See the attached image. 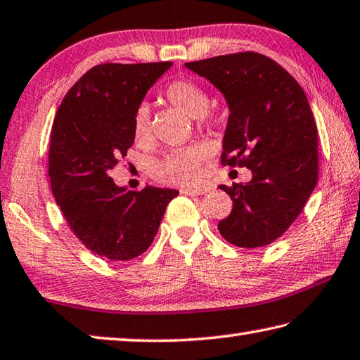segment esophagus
Instances as JSON below:
<instances>
[{"mask_svg": "<svg viewBox=\"0 0 360 360\" xmlns=\"http://www.w3.org/2000/svg\"><path fill=\"white\" fill-rule=\"evenodd\" d=\"M184 195H188V197H198V195H202L207 192L206 187H186L181 191Z\"/></svg>", "mask_w": 360, "mask_h": 360, "instance_id": "34e87169", "label": "esophagus"}]
</instances>
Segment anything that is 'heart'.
Here are the masks:
<instances>
[{
	"instance_id": "heart-1",
	"label": "heart",
	"mask_w": 360,
	"mask_h": 360,
	"mask_svg": "<svg viewBox=\"0 0 360 360\" xmlns=\"http://www.w3.org/2000/svg\"><path fill=\"white\" fill-rule=\"evenodd\" d=\"M165 94L174 107L181 108L191 117H197L201 126L211 122V116L206 112L209 107V96L200 84L188 80L173 82L168 84ZM134 135L136 141H145L151 135V117H149V108L146 105H140L135 110ZM201 163L202 153L200 149H179L155 163L154 174L159 179L172 182V184L193 186L201 176Z\"/></svg>"
}]
</instances>
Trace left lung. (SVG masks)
<instances>
[{
	"label": "left lung",
	"instance_id": "1",
	"mask_svg": "<svg viewBox=\"0 0 360 360\" xmlns=\"http://www.w3.org/2000/svg\"><path fill=\"white\" fill-rule=\"evenodd\" d=\"M225 97L221 163L247 167L252 179L220 186L233 200L219 221L228 243L263 247L288 230L318 181V130L300 84L280 64L245 51L186 63Z\"/></svg>",
	"mask_w": 360,
	"mask_h": 360
}]
</instances>
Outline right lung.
<instances>
[{
    "label": "right lung",
    "instance_id": "right-lung-1",
    "mask_svg": "<svg viewBox=\"0 0 360 360\" xmlns=\"http://www.w3.org/2000/svg\"><path fill=\"white\" fill-rule=\"evenodd\" d=\"M173 63L99 64L64 97L51 127V192L80 243L110 261L146 252L174 188L116 186L112 172L134 145V115Z\"/></svg>",
    "mask_w": 360,
    "mask_h": 360
}]
</instances>
